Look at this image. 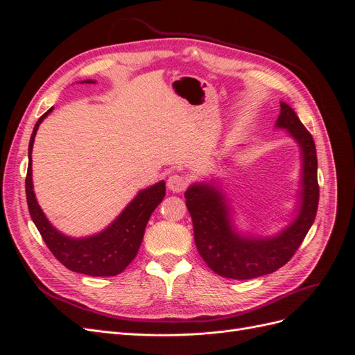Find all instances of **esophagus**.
I'll return each mask as SVG.
<instances>
[{
    "label": "esophagus",
    "mask_w": 355,
    "mask_h": 355,
    "mask_svg": "<svg viewBox=\"0 0 355 355\" xmlns=\"http://www.w3.org/2000/svg\"><path fill=\"white\" fill-rule=\"evenodd\" d=\"M188 185V182L184 176H179V175H171L167 180V187L170 191L173 192H182Z\"/></svg>",
    "instance_id": "obj_1"
}]
</instances>
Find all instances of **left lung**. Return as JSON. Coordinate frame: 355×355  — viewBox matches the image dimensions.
<instances>
[{
  "label": "left lung",
  "mask_w": 355,
  "mask_h": 355,
  "mask_svg": "<svg viewBox=\"0 0 355 355\" xmlns=\"http://www.w3.org/2000/svg\"><path fill=\"white\" fill-rule=\"evenodd\" d=\"M275 128L286 130L300 151L295 218L280 232L266 237L240 232L234 222L231 201L216 179L196 182L185 192L198 253L210 270L220 277L250 280L277 271L292 259L314 223L318 182L313 136L286 102H280Z\"/></svg>",
  "instance_id": "obj_1"
}]
</instances>
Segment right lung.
Returning <instances> with one entry per match:
<instances>
[{
	"instance_id": "add662e5",
	"label": "right lung",
	"mask_w": 355,
	"mask_h": 355,
	"mask_svg": "<svg viewBox=\"0 0 355 355\" xmlns=\"http://www.w3.org/2000/svg\"><path fill=\"white\" fill-rule=\"evenodd\" d=\"M81 84H94V80H84ZM53 111L50 108L37 121L31 135L28 148V175H26V201L29 214L46 241L50 252L68 270L92 277H114L123 272L130 263L139 247L142 244L146 223L153 211L166 196V182L159 180L155 185L141 189L135 198L127 204L124 210L98 234L87 237H71L60 232L40 207L32 182V148L40 124Z\"/></svg>"
}]
</instances>
